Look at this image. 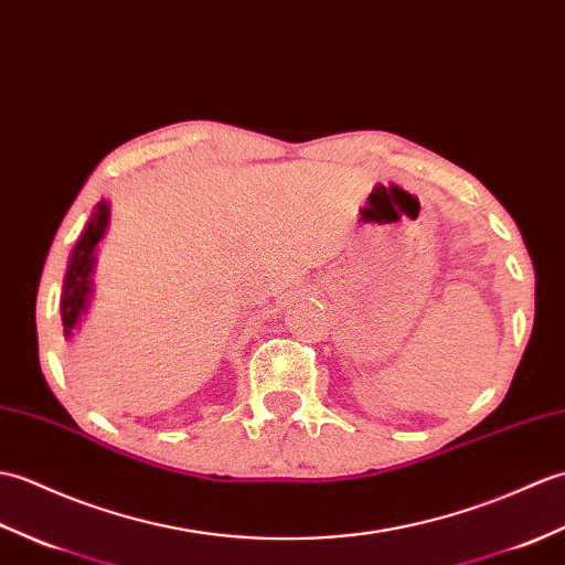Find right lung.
Instances as JSON below:
<instances>
[{
	"instance_id": "1",
	"label": "right lung",
	"mask_w": 565,
	"mask_h": 565,
	"mask_svg": "<svg viewBox=\"0 0 565 565\" xmlns=\"http://www.w3.org/2000/svg\"><path fill=\"white\" fill-rule=\"evenodd\" d=\"M110 224V203L102 200L92 212L89 222L84 224L77 244H74L65 280H62V297H60V317L65 326V341H72V335L79 331V326L92 307L94 299V273H96V254L98 244L104 242Z\"/></svg>"
}]
</instances>
